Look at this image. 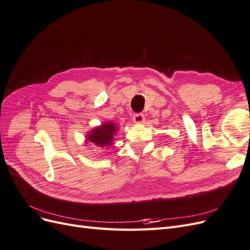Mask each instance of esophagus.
<instances>
[{"mask_svg":"<svg viewBox=\"0 0 250 250\" xmlns=\"http://www.w3.org/2000/svg\"><path fill=\"white\" fill-rule=\"evenodd\" d=\"M132 120H133L134 123L140 124V123H143L144 121H145V117H144V115H142V113H135V115L132 118Z\"/></svg>","mask_w":250,"mask_h":250,"instance_id":"1","label":"esophagus"}]
</instances>
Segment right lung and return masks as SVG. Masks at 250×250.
Segmentation results:
<instances>
[{
	"label": "right lung",
	"instance_id": "1",
	"mask_svg": "<svg viewBox=\"0 0 250 250\" xmlns=\"http://www.w3.org/2000/svg\"><path fill=\"white\" fill-rule=\"evenodd\" d=\"M117 125L111 122H105L90 130L86 135V141L94 143L96 146L106 147L110 146L113 142V135L117 132Z\"/></svg>",
	"mask_w": 250,
	"mask_h": 250
}]
</instances>
